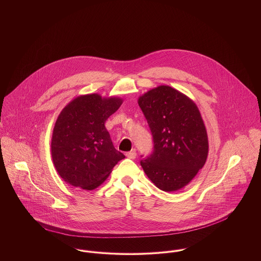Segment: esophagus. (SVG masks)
I'll list each match as a JSON object with an SVG mask.
<instances>
[{"instance_id": "1", "label": "esophagus", "mask_w": 261, "mask_h": 261, "mask_svg": "<svg viewBox=\"0 0 261 261\" xmlns=\"http://www.w3.org/2000/svg\"><path fill=\"white\" fill-rule=\"evenodd\" d=\"M126 156H127L128 159H132V160L136 159V156H137V152H136V150L134 149V150H130V151L126 152Z\"/></svg>"}]
</instances>
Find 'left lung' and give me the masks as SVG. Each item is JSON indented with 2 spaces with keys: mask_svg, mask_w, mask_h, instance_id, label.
Returning <instances> with one entry per match:
<instances>
[{
  "mask_svg": "<svg viewBox=\"0 0 261 261\" xmlns=\"http://www.w3.org/2000/svg\"><path fill=\"white\" fill-rule=\"evenodd\" d=\"M139 106L153 143L152 152L141 161L145 173L166 192L186 186L203 168L208 155L207 133L197 106L166 85L141 96Z\"/></svg>",
  "mask_w": 261,
  "mask_h": 261,
  "instance_id": "obj_1",
  "label": "left lung"
}]
</instances>
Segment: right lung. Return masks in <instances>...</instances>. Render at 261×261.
<instances>
[{"label":"right lung","instance_id":"add662e5","mask_svg":"<svg viewBox=\"0 0 261 261\" xmlns=\"http://www.w3.org/2000/svg\"><path fill=\"white\" fill-rule=\"evenodd\" d=\"M121 99L88 94L75 98L59 114L52 136L54 166L68 184L93 190L110 176L124 154L113 147L107 119Z\"/></svg>","mask_w":261,"mask_h":261}]
</instances>
